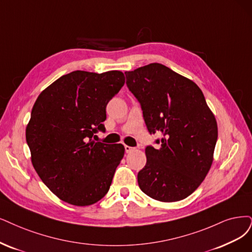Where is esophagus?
Wrapping results in <instances>:
<instances>
[{"instance_id":"esophagus-1","label":"esophagus","mask_w":252,"mask_h":252,"mask_svg":"<svg viewBox=\"0 0 252 252\" xmlns=\"http://www.w3.org/2000/svg\"><path fill=\"white\" fill-rule=\"evenodd\" d=\"M125 150H126V153H131V152H133L135 150V148L128 146V145H125Z\"/></svg>"}]
</instances>
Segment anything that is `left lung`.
Masks as SVG:
<instances>
[{
    "instance_id": "1",
    "label": "left lung",
    "mask_w": 252,
    "mask_h": 252,
    "mask_svg": "<svg viewBox=\"0 0 252 252\" xmlns=\"http://www.w3.org/2000/svg\"><path fill=\"white\" fill-rule=\"evenodd\" d=\"M126 85L140 102L151 134L160 148H145L146 164L138 185L164 202L188 197L206 178L218 137L215 116L193 81L160 63L126 71Z\"/></svg>"
}]
</instances>
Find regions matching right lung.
<instances>
[{"instance_id":"obj_1","label":"right lung","mask_w":252,"mask_h":252,"mask_svg":"<svg viewBox=\"0 0 252 252\" xmlns=\"http://www.w3.org/2000/svg\"><path fill=\"white\" fill-rule=\"evenodd\" d=\"M124 85L125 74L119 70H76L37 97L26 140L34 169L61 200L85 207L108 193L125 147L93 139L105 131L107 104Z\"/></svg>"}]
</instances>
